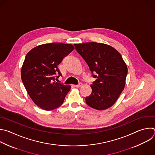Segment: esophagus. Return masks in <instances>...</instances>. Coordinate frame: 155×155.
<instances>
[{"instance_id":"1","label":"esophagus","mask_w":155,"mask_h":155,"mask_svg":"<svg viewBox=\"0 0 155 155\" xmlns=\"http://www.w3.org/2000/svg\"><path fill=\"white\" fill-rule=\"evenodd\" d=\"M83 85V84L81 83H80L78 84H77V85H74V87H80L81 86Z\"/></svg>"}]
</instances>
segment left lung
<instances>
[{"mask_svg":"<svg viewBox=\"0 0 155 155\" xmlns=\"http://www.w3.org/2000/svg\"><path fill=\"white\" fill-rule=\"evenodd\" d=\"M74 46L87 64L93 78H97L91 85V95L85 98L87 105L97 110L109 108L125 85L128 69L122 55L105 44L91 42L75 44Z\"/></svg>","mask_w":155,"mask_h":155,"instance_id":"1","label":"left lung"}]
</instances>
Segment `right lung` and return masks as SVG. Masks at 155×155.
I'll return each mask as SVG.
<instances>
[{"label":"right lung","instance_id":"obj_1","mask_svg":"<svg viewBox=\"0 0 155 155\" xmlns=\"http://www.w3.org/2000/svg\"><path fill=\"white\" fill-rule=\"evenodd\" d=\"M72 44L48 43L38 45L27 54L21 69L24 85L35 104L46 111L60 107L71 89L58 83L61 76L58 66L74 49Z\"/></svg>","mask_w":155,"mask_h":155}]
</instances>
